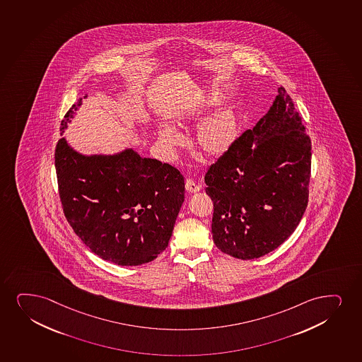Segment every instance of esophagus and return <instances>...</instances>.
I'll list each match as a JSON object with an SVG mask.
<instances>
[{
	"label": "esophagus",
	"mask_w": 362,
	"mask_h": 362,
	"mask_svg": "<svg viewBox=\"0 0 362 362\" xmlns=\"http://www.w3.org/2000/svg\"><path fill=\"white\" fill-rule=\"evenodd\" d=\"M185 189H187V192H190V194L200 192V187H199L192 179H187V180H185Z\"/></svg>",
	"instance_id": "obj_1"
}]
</instances>
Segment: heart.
Returning a JSON list of instances; mask_svg holds the SVG:
<instances>
[{
    "label": "heart",
    "mask_w": 362,
    "mask_h": 362,
    "mask_svg": "<svg viewBox=\"0 0 362 362\" xmlns=\"http://www.w3.org/2000/svg\"><path fill=\"white\" fill-rule=\"evenodd\" d=\"M219 101V96L214 95L202 98L197 103L187 106L182 113V121H192L200 118L202 115L210 110L211 106ZM237 115L232 110H221L209 117L199 127L195 136V145L200 155L205 158H219L226 155L232 148L238 135ZM158 140L163 148L175 150L182 144V136L177 130L170 127L161 128L158 132Z\"/></svg>",
    "instance_id": "heart-1"
}]
</instances>
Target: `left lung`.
I'll list each match as a JSON object with an SVG mask.
<instances>
[{"instance_id": "8db88e82", "label": "left lung", "mask_w": 362, "mask_h": 362, "mask_svg": "<svg viewBox=\"0 0 362 362\" xmlns=\"http://www.w3.org/2000/svg\"><path fill=\"white\" fill-rule=\"evenodd\" d=\"M311 140L281 86L267 113L205 175L212 237L224 254L259 259L291 237L306 210Z\"/></svg>"}]
</instances>
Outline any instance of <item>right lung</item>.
Returning a JSON list of instances; mask_svg holds the SVG:
<instances>
[{"mask_svg":"<svg viewBox=\"0 0 362 362\" xmlns=\"http://www.w3.org/2000/svg\"><path fill=\"white\" fill-rule=\"evenodd\" d=\"M81 105V98L66 113L62 133ZM54 165L64 216L95 255L139 266L168 246L185 192L184 177L173 165L133 148L85 156L66 138L57 143Z\"/></svg>","mask_w":362,"mask_h":362,"instance_id":"obj_1","label":"right lung"}]
</instances>
